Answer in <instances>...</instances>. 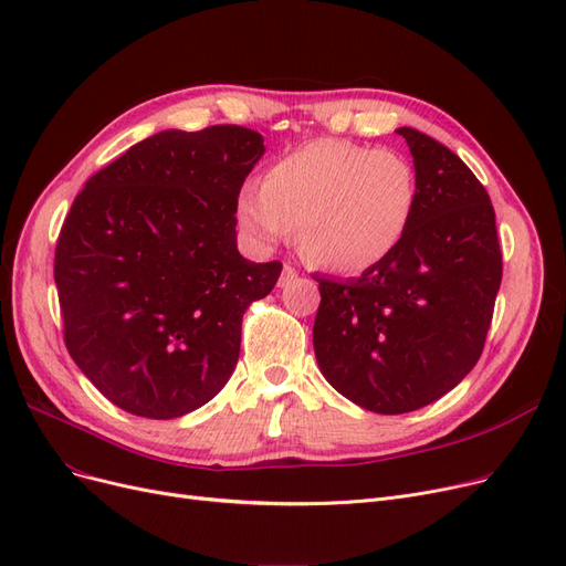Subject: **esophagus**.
Instances as JSON below:
<instances>
[{
    "label": "esophagus",
    "mask_w": 566,
    "mask_h": 566,
    "mask_svg": "<svg viewBox=\"0 0 566 566\" xmlns=\"http://www.w3.org/2000/svg\"><path fill=\"white\" fill-rule=\"evenodd\" d=\"M295 279H297V269H295V266H290V264H285V266H283V274H281L279 285H287L290 281H295Z\"/></svg>",
    "instance_id": "34e87169"
}]
</instances>
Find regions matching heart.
I'll return each instance as SVG.
<instances>
[{
    "mask_svg": "<svg viewBox=\"0 0 566 566\" xmlns=\"http://www.w3.org/2000/svg\"><path fill=\"white\" fill-rule=\"evenodd\" d=\"M418 201L411 160L392 148L313 142L271 165L237 201L241 228L276 243L297 224L300 251L338 274L386 260L409 230Z\"/></svg>",
    "mask_w": 566,
    "mask_h": 566,
    "instance_id": "obj_1",
    "label": "heart"
}]
</instances>
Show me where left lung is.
I'll use <instances>...</instances> for the list:
<instances>
[{"label":"left lung","mask_w":566,"mask_h":566,"mask_svg":"<svg viewBox=\"0 0 566 566\" xmlns=\"http://www.w3.org/2000/svg\"><path fill=\"white\" fill-rule=\"evenodd\" d=\"M418 201L409 230L353 281H318L313 348L323 376L374 413L437 401L476 367L502 283L494 209L460 157L413 127Z\"/></svg>","instance_id":"1"}]
</instances>
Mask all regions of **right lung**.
Masks as SVG:
<instances>
[{
	"label": "right lung",
	"mask_w": 566,
	"mask_h": 566,
	"mask_svg": "<svg viewBox=\"0 0 566 566\" xmlns=\"http://www.w3.org/2000/svg\"><path fill=\"white\" fill-rule=\"evenodd\" d=\"M264 139L241 125L167 129L90 176L55 245L64 346L118 409L171 420L211 401L245 308L279 260L237 251V201Z\"/></svg>",
	"instance_id": "add662e5"
}]
</instances>
